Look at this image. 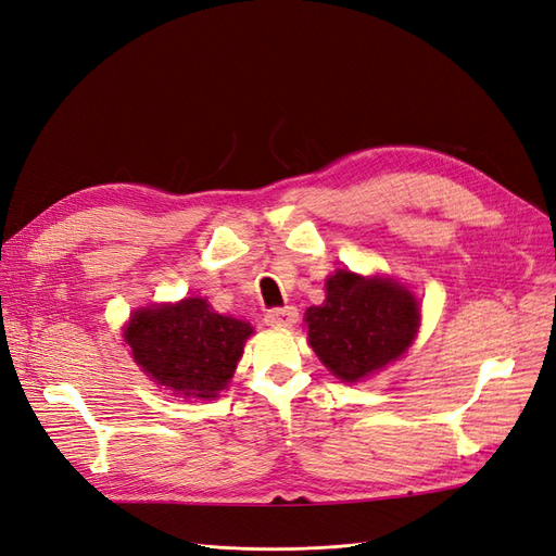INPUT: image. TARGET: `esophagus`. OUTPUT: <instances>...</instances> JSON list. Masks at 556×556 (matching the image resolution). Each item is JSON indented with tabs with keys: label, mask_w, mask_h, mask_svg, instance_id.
<instances>
[{
	"label": "esophagus",
	"mask_w": 556,
	"mask_h": 556,
	"mask_svg": "<svg viewBox=\"0 0 556 556\" xmlns=\"http://www.w3.org/2000/svg\"><path fill=\"white\" fill-rule=\"evenodd\" d=\"M298 321V309L293 305L287 307H275L265 312V324L267 326H293Z\"/></svg>",
	"instance_id": "1"
}]
</instances>
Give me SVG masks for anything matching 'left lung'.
<instances>
[{"instance_id":"8db88e82","label":"left lung","mask_w":556,"mask_h":556,"mask_svg":"<svg viewBox=\"0 0 556 556\" xmlns=\"http://www.w3.org/2000/svg\"><path fill=\"white\" fill-rule=\"evenodd\" d=\"M307 340L333 376L357 382L406 352L420 324L416 298L390 279L348 269L326 281V303L305 312Z\"/></svg>"}]
</instances>
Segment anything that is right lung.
I'll return each instance as SVG.
<instances>
[{"instance_id":"add662e5","label":"right lung","mask_w":556,"mask_h":556,"mask_svg":"<svg viewBox=\"0 0 556 556\" xmlns=\"http://www.w3.org/2000/svg\"><path fill=\"white\" fill-rule=\"evenodd\" d=\"M251 333L247 321L216 315L204 298H185L178 305L138 309L124 338L156 386L211 400L232 378Z\"/></svg>"}]
</instances>
